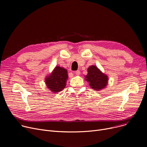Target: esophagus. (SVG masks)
<instances>
[{
    "label": "esophagus",
    "mask_w": 147,
    "mask_h": 147,
    "mask_svg": "<svg viewBox=\"0 0 147 147\" xmlns=\"http://www.w3.org/2000/svg\"><path fill=\"white\" fill-rule=\"evenodd\" d=\"M75 74H76V75H80V70H77V71H75Z\"/></svg>",
    "instance_id": "34e87169"
}]
</instances>
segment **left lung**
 Listing matches in <instances>:
<instances>
[{
	"mask_svg": "<svg viewBox=\"0 0 147 147\" xmlns=\"http://www.w3.org/2000/svg\"><path fill=\"white\" fill-rule=\"evenodd\" d=\"M85 78L91 88L95 90H101L105 88L109 81L108 76L95 65H91L88 68V74Z\"/></svg>",
	"mask_w": 147,
	"mask_h": 147,
	"instance_id": "left-lung-1",
	"label": "left lung"
}]
</instances>
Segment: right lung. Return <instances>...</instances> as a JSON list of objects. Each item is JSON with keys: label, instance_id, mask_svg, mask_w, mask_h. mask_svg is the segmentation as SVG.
<instances>
[{"label": "right lung", "instance_id": "right-lung-1", "mask_svg": "<svg viewBox=\"0 0 147 147\" xmlns=\"http://www.w3.org/2000/svg\"><path fill=\"white\" fill-rule=\"evenodd\" d=\"M68 79L66 69L57 66L51 74L45 79L46 84L52 92H58L63 90Z\"/></svg>", "mask_w": 147, "mask_h": 147}]
</instances>
